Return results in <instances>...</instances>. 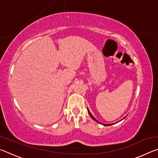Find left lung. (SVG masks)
<instances>
[{
  "label": "left lung",
  "instance_id": "1",
  "mask_svg": "<svg viewBox=\"0 0 158 158\" xmlns=\"http://www.w3.org/2000/svg\"><path fill=\"white\" fill-rule=\"evenodd\" d=\"M88 112H89V114H90V116H91V118H92L93 119V120H95V121H96V122H98V123H99L98 121H97V120H96L95 118L94 117H93V115L91 114H90V112L89 111V109H88ZM112 124H107V125H106V124H105V125H106V126H107V125H108V126H109V125H111Z\"/></svg>",
  "mask_w": 158,
  "mask_h": 158
}]
</instances>
